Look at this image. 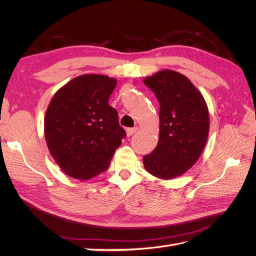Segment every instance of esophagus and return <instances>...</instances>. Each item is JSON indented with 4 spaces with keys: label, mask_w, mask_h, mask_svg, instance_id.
<instances>
[{
    "label": "esophagus",
    "mask_w": 256,
    "mask_h": 256,
    "mask_svg": "<svg viewBox=\"0 0 256 256\" xmlns=\"http://www.w3.org/2000/svg\"><path fill=\"white\" fill-rule=\"evenodd\" d=\"M136 131H138V127H134V128H128L126 130V132H127L128 136H134Z\"/></svg>",
    "instance_id": "34e87169"
}]
</instances>
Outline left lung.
I'll return each mask as SVG.
<instances>
[{
  "label": "left lung",
  "mask_w": 256,
  "mask_h": 256,
  "mask_svg": "<svg viewBox=\"0 0 256 256\" xmlns=\"http://www.w3.org/2000/svg\"><path fill=\"white\" fill-rule=\"evenodd\" d=\"M144 83L159 106V141L143 158L145 170L160 180L186 173L196 164L207 142L209 115L202 94L191 81L174 70H161Z\"/></svg>",
  "instance_id": "1"
}]
</instances>
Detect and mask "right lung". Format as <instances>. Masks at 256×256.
I'll use <instances>...</instances> for the list:
<instances>
[{"label":"right lung","instance_id":"add662e5","mask_svg":"<svg viewBox=\"0 0 256 256\" xmlns=\"http://www.w3.org/2000/svg\"><path fill=\"white\" fill-rule=\"evenodd\" d=\"M114 78L82 74L60 88L46 112L44 138L58 166L72 178L90 180L109 168L126 136L109 104Z\"/></svg>","mask_w":256,"mask_h":256}]
</instances>
